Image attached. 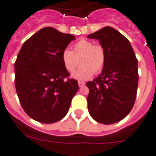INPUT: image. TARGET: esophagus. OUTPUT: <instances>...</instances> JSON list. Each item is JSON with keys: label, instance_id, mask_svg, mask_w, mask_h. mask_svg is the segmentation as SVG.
<instances>
[{"label": "esophagus", "instance_id": "obj_1", "mask_svg": "<svg viewBox=\"0 0 156 156\" xmlns=\"http://www.w3.org/2000/svg\"><path fill=\"white\" fill-rule=\"evenodd\" d=\"M78 85L80 87H83V86L85 85V83H83V82H81V81H79L78 82Z\"/></svg>", "mask_w": 156, "mask_h": 156}]
</instances>
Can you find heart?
Segmentation results:
<instances>
[{
	"label": "heart",
	"mask_w": 156,
	"mask_h": 156,
	"mask_svg": "<svg viewBox=\"0 0 156 156\" xmlns=\"http://www.w3.org/2000/svg\"><path fill=\"white\" fill-rule=\"evenodd\" d=\"M106 51L101 44H94L89 40L82 38L76 41L73 51L65 48L61 54V61L68 72L74 71L80 60L81 67L72 74L79 80H88L103 70L106 63Z\"/></svg>",
	"instance_id": "1"
}]
</instances>
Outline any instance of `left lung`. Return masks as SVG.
Instances as JSON below:
<instances>
[{
  "instance_id": "8db88e82",
  "label": "left lung",
  "mask_w": 156,
  "mask_h": 156,
  "mask_svg": "<svg viewBox=\"0 0 156 156\" xmlns=\"http://www.w3.org/2000/svg\"><path fill=\"white\" fill-rule=\"evenodd\" d=\"M87 38L98 39L107 57L101 74L86 83L89 115L101 124H115L130 113L135 103L138 61L128 39L114 28L106 26Z\"/></svg>"
}]
</instances>
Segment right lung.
Listing matches in <instances>:
<instances>
[{"mask_svg": "<svg viewBox=\"0 0 156 156\" xmlns=\"http://www.w3.org/2000/svg\"><path fill=\"white\" fill-rule=\"evenodd\" d=\"M75 37L44 27L23 44L14 64L20 102L31 118L44 124L62 119L70 108L78 83L61 61L62 51Z\"/></svg>", "mask_w": 156, "mask_h": 156, "instance_id": "right-lung-1", "label": "right lung"}]
</instances>
